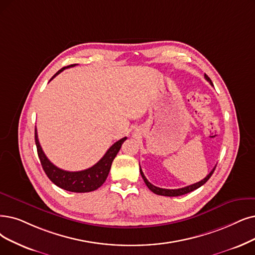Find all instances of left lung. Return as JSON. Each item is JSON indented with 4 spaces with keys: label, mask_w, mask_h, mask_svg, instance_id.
Segmentation results:
<instances>
[{
    "label": "left lung",
    "mask_w": 255,
    "mask_h": 255,
    "mask_svg": "<svg viewBox=\"0 0 255 255\" xmlns=\"http://www.w3.org/2000/svg\"><path fill=\"white\" fill-rule=\"evenodd\" d=\"M205 79H206L207 81H209L210 85H212L211 79H210L206 74H205ZM216 166H217V165H216ZM216 166L213 167V169L209 172V174H208L204 179L201 180L200 182L195 183V184L188 185V186H186V187L178 188V189H165V188H160V187H157V186H155V185H152L151 183H149V182L147 181V179L145 178V176H144V174H143V171H142L141 167H140V174H141V176H142V179H143L144 183L146 184V186L149 188V190H151L152 192L156 193V195L165 196V197H178V196L185 195V193H188V192H190V191H193L195 189H198L199 187H201L202 185H204L205 183L209 180V178L211 177V175L213 174V171H215V169H216Z\"/></svg>",
    "instance_id": "8db88e82"
}]
</instances>
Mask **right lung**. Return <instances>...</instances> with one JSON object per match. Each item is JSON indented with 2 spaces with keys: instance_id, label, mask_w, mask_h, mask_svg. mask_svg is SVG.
<instances>
[{
  "instance_id": "1",
  "label": "right lung",
  "mask_w": 255,
  "mask_h": 255,
  "mask_svg": "<svg viewBox=\"0 0 255 255\" xmlns=\"http://www.w3.org/2000/svg\"><path fill=\"white\" fill-rule=\"evenodd\" d=\"M74 66L75 65H71L62 68L59 71H57L56 74H54V76H52V78L50 80H52L57 74L63 72L66 68ZM34 137L37 148V155L40 163H42L43 169L46 172L48 178L52 181L56 186L72 192H90L96 190L103 185L108 178L112 162H113L116 155L118 154L122 143L127 140V137H125L115 142V143L108 149L105 156L92 167L80 171H68L58 168L53 164V163H51L50 160L46 157L45 152L42 149V146L39 144L36 128Z\"/></svg>"
}]
</instances>
